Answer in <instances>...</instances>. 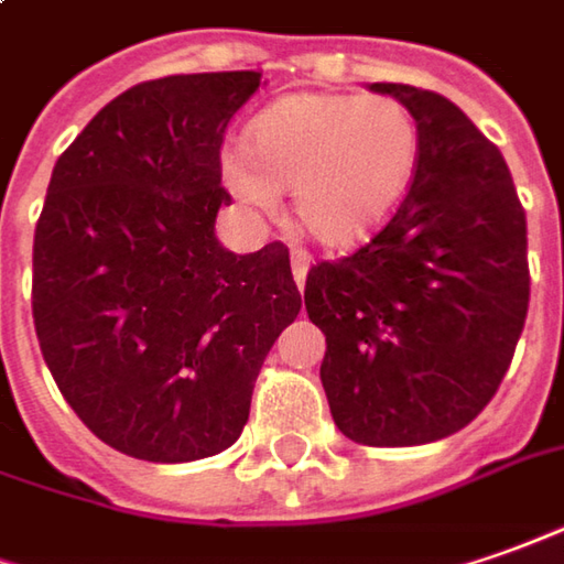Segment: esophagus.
<instances>
[{"mask_svg":"<svg viewBox=\"0 0 564 564\" xmlns=\"http://www.w3.org/2000/svg\"><path fill=\"white\" fill-rule=\"evenodd\" d=\"M290 265H293V278H296L299 290H302V286H305L308 265H312V256L302 250V247H293V250H290Z\"/></svg>","mask_w":564,"mask_h":564,"instance_id":"esophagus-1","label":"esophagus"}]
</instances>
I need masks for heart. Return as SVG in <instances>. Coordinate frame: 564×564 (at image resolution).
Returning <instances> with one entry per match:
<instances>
[{
	"label": "heart",
	"mask_w": 564,
	"mask_h": 564,
	"mask_svg": "<svg viewBox=\"0 0 564 564\" xmlns=\"http://www.w3.org/2000/svg\"><path fill=\"white\" fill-rule=\"evenodd\" d=\"M420 156L423 132L404 101L302 91L250 122L247 148L221 153V175L252 209H274L278 191H293L302 231L351 247L401 206Z\"/></svg>",
	"instance_id": "heart-1"
}]
</instances>
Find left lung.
<instances>
[{
  "instance_id": "8db88e82",
  "label": "left lung",
  "mask_w": 564,
  "mask_h": 564,
  "mask_svg": "<svg viewBox=\"0 0 564 564\" xmlns=\"http://www.w3.org/2000/svg\"><path fill=\"white\" fill-rule=\"evenodd\" d=\"M411 107L423 156L408 197L367 243L305 278L327 336L321 382L358 444L413 447L469 426L522 336L528 225L503 153L454 101L373 83Z\"/></svg>"
}]
</instances>
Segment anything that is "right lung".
I'll list each match as a JSON object with an SVG mask.
<instances>
[{
	"label": "right lung",
	"mask_w": 564,
	"mask_h": 564,
	"mask_svg": "<svg viewBox=\"0 0 564 564\" xmlns=\"http://www.w3.org/2000/svg\"><path fill=\"white\" fill-rule=\"evenodd\" d=\"M262 73H182L117 95L57 156L33 237V327L76 416L148 463L231 447L302 296L281 240L216 237L221 144Z\"/></svg>",
	"instance_id": "obj_1"
}]
</instances>
